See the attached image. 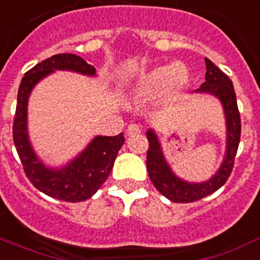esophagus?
Here are the masks:
<instances>
[{
  "instance_id": "obj_1",
  "label": "esophagus",
  "mask_w": 260,
  "mask_h": 260,
  "mask_svg": "<svg viewBox=\"0 0 260 260\" xmlns=\"http://www.w3.org/2000/svg\"><path fill=\"white\" fill-rule=\"evenodd\" d=\"M140 132V126L137 125V124H129L128 128H126V135H128V136H135V135H139Z\"/></svg>"
}]
</instances>
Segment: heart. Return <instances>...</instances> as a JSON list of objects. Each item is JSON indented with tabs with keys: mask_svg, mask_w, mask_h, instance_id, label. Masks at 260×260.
<instances>
[{
	"mask_svg": "<svg viewBox=\"0 0 260 260\" xmlns=\"http://www.w3.org/2000/svg\"><path fill=\"white\" fill-rule=\"evenodd\" d=\"M188 81V73L184 67L179 64H167L156 67L144 76L136 84V92L144 99H155L167 93H174L181 89Z\"/></svg>",
	"mask_w": 260,
	"mask_h": 260,
	"instance_id": "b5f03b06",
	"label": "heart"
}]
</instances>
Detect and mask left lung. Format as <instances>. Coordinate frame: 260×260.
<instances>
[{
  "mask_svg": "<svg viewBox=\"0 0 260 260\" xmlns=\"http://www.w3.org/2000/svg\"><path fill=\"white\" fill-rule=\"evenodd\" d=\"M206 81L200 85L198 93H210L218 97L224 109L227 125L224 160L216 174L207 181L189 183L178 178L164 157L160 140L153 129L147 131L149 148L147 152V171L156 189L174 203H192L218 191L233 172L238 147L240 141V115L233 81L216 65L206 58Z\"/></svg>",
  "mask_w": 260,
  "mask_h": 260,
  "instance_id": "left-lung-1",
  "label": "left lung"
}]
</instances>
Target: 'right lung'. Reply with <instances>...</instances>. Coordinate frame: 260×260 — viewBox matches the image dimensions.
Returning <instances> with one entry per match:
<instances>
[{
    "label": "right lung",
    "instance_id": "add662e5",
    "mask_svg": "<svg viewBox=\"0 0 260 260\" xmlns=\"http://www.w3.org/2000/svg\"><path fill=\"white\" fill-rule=\"evenodd\" d=\"M54 71H71L94 76L96 69L80 56L61 53L41 61L27 71L21 80L13 123V140L25 175L39 191L64 202H84L93 196L111 174L116 156L123 147V134L96 136L71 163L61 168H49L33 151L27 136V101L40 80Z\"/></svg>",
    "mask_w": 260,
    "mask_h": 260
}]
</instances>
